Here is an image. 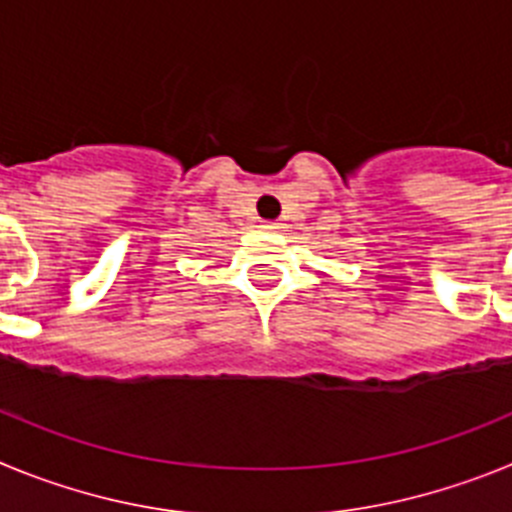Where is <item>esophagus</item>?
<instances>
[{
    "label": "esophagus",
    "mask_w": 512,
    "mask_h": 512,
    "mask_svg": "<svg viewBox=\"0 0 512 512\" xmlns=\"http://www.w3.org/2000/svg\"><path fill=\"white\" fill-rule=\"evenodd\" d=\"M261 228H264V230H279V228H282V223H277V220H266Z\"/></svg>",
    "instance_id": "obj_1"
}]
</instances>
